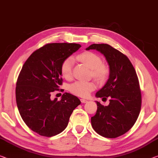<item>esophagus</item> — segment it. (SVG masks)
<instances>
[{"label":"esophagus","mask_w":158,"mask_h":158,"mask_svg":"<svg viewBox=\"0 0 158 158\" xmlns=\"http://www.w3.org/2000/svg\"><path fill=\"white\" fill-rule=\"evenodd\" d=\"M81 101L82 103H87V102H88V101L86 100V99H81Z\"/></svg>","instance_id":"1"}]
</instances>
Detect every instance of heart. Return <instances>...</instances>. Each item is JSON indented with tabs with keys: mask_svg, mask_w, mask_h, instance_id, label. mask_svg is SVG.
<instances>
[{
	"mask_svg": "<svg viewBox=\"0 0 158 158\" xmlns=\"http://www.w3.org/2000/svg\"><path fill=\"white\" fill-rule=\"evenodd\" d=\"M77 59L85 64L91 69L92 75L99 81L104 80L108 75V68L102 63V59L98 54L93 52H85L78 55ZM73 59L71 57L65 59L61 65L60 71L62 76L65 79L71 78ZM95 89V84L92 81H76L69 87L70 91L76 95L85 98L90 92Z\"/></svg>",
	"mask_w": 158,
	"mask_h": 158,
	"instance_id": "heart-1",
	"label": "heart"
}]
</instances>
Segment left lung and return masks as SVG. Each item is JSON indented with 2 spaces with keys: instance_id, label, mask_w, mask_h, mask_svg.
Instances as JSON below:
<instances>
[{
  "instance_id": "obj_1",
  "label": "left lung",
  "mask_w": 158,
  "mask_h": 158,
  "mask_svg": "<svg viewBox=\"0 0 158 158\" xmlns=\"http://www.w3.org/2000/svg\"><path fill=\"white\" fill-rule=\"evenodd\" d=\"M90 49L103 54L110 68L107 81L95 96L110 99L105 106L96 101L98 110L91 117L92 127L103 137H118L132 128L140 113L141 94L136 72L127 56L110 45L93 44L86 48Z\"/></svg>"
}]
</instances>
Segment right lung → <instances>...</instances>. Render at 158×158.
I'll return each mask as SVG.
<instances>
[{
    "label": "right lung",
    "instance_id": "obj_1",
    "mask_svg": "<svg viewBox=\"0 0 158 158\" xmlns=\"http://www.w3.org/2000/svg\"><path fill=\"white\" fill-rule=\"evenodd\" d=\"M81 47L78 44H48L33 52L22 68L16 83L17 106L24 122L38 134L52 137L61 133L81 104L68 93L60 101L50 98L62 85L63 62Z\"/></svg>",
    "mask_w": 158,
    "mask_h": 158
}]
</instances>
